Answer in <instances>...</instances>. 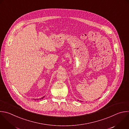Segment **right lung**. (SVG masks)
Here are the masks:
<instances>
[{
  "mask_svg": "<svg viewBox=\"0 0 129 129\" xmlns=\"http://www.w3.org/2000/svg\"><path fill=\"white\" fill-rule=\"evenodd\" d=\"M44 97H45V96H44V97H42L41 98V99H43V98H44ZM36 100V99H35V100ZM37 100H38V99H37Z\"/></svg>",
  "mask_w": 129,
  "mask_h": 129,
  "instance_id": "1",
  "label": "right lung"
}]
</instances>
